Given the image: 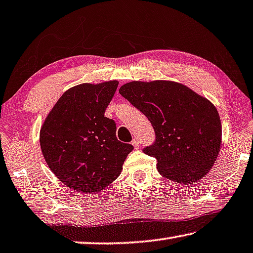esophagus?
Returning <instances> with one entry per match:
<instances>
[{"instance_id":"1","label":"esophagus","mask_w":253,"mask_h":253,"mask_svg":"<svg viewBox=\"0 0 253 253\" xmlns=\"http://www.w3.org/2000/svg\"><path fill=\"white\" fill-rule=\"evenodd\" d=\"M132 145H133V147H134V148L135 149H138L139 148V141H138V140L137 139H133V140H132Z\"/></svg>"}]
</instances>
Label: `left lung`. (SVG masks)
Wrapping results in <instances>:
<instances>
[{"instance_id": "8db88e82", "label": "left lung", "mask_w": 253, "mask_h": 253, "mask_svg": "<svg viewBox=\"0 0 253 253\" xmlns=\"http://www.w3.org/2000/svg\"><path fill=\"white\" fill-rule=\"evenodd\" d=\"M119 92L153 126L156 138L143 153L157 159L161 175L190 184L211 170L220 149L221 124L208 99L164 80L132 81Z\"/></svg>"}]
</instances>
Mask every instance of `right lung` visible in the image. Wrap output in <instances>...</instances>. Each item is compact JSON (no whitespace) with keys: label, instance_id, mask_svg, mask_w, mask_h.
Returning <instances> with one entry per match:
<instances>
[{"label":"right lung","instance_id":"add662e5","mask_svg":"<svg viewBox=\"0 0 253 253\" xmlns=\"http://www.w3.org/2000/svg\"><path fill=\"white\" fill-rule=\"evenodd\" d=\"M119 83L83 84L60 97L41 129V148L50 170L78 193L102 191L118 178L130 143L116 138L105 116Z\"/></svg>","mask_w":253,"mask_h":253}]
</instances>
